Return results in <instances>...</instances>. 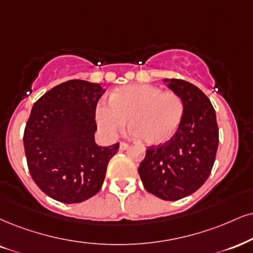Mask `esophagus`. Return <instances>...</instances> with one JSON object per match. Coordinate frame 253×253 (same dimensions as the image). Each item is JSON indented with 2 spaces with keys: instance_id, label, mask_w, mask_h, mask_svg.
Here are the masks:
<instances>
[{
  "instance_id": "1",
  "label": "esophagus",
  "mask_w": 253,
  "mask_h": 253,
  "mask_svg": "<svg viewBox=\"0 0 253 253\" xmlns=\"http://www.w3.org/2000/svg\"><path fill=\"white\" fill-rule=\"evenodd\" d=\"M127 148H129V144H127V143H126V142H121L120 143V149H121V150H126Z\"/></svg>"
}]
</instances>
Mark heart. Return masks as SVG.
<instances>
[{
	"label": "heart",
	"mask_w": 253,
	"mask_h": 253,
	"mask_svg": "<svg viewBox=\"0 0 253 253\" xmlns=\"http://www.w3.org/2000/svg\"><path fill=\"white\" fill-rule=\"evenodd\" d=\"M183 98L173 91H163L154 85H127L110 96V103L99 102L96 121L102 131L114 136L124 129L130 120V129L146 145L170 141L184 116Z\"/></svg>",
	"instance_id": "b5f03b06"
}]
</instances>
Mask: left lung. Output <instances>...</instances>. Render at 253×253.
Returning <instances> with one entry per match:
<instances>
[{"mask_svg": "<svg viewBox=\"0 0 253 253\" xmlns=\"http://www.w3.org/2000/svg\"><path fill=\"white\" fill-rule=\"evenodd\" d=\"M164 82L183 98L182 123L170 141L146 148L138 173L148 192L178 201L201 188L212 170L219 142L216 111L201 89L183 80Z\"/></svg>", "mask_w": 253, "mask_h": 253, "instance_id": "left-lung-1", "label": "left lung"}]
</instances>
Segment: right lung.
I'll return each instance as SVG.
<instances>
[{
    "label": "right lung",
    "mask_w": 253,
    "mask_h": 253,
    "mask_svg": "<svg viewBox=\"0 0 253 253\" xmlns=\"http://www.w3.org/2000/svg\"><path fill=\"white\" fill-rule=\"evenodd\" d=\"M98 83L71 80L56 85L31 109L23 144L28 169L45 195L64 204L86 201L102 188L120 143H95Z\"/></svg>",
    "instance_id": "obj_1"
}]
</instances>
